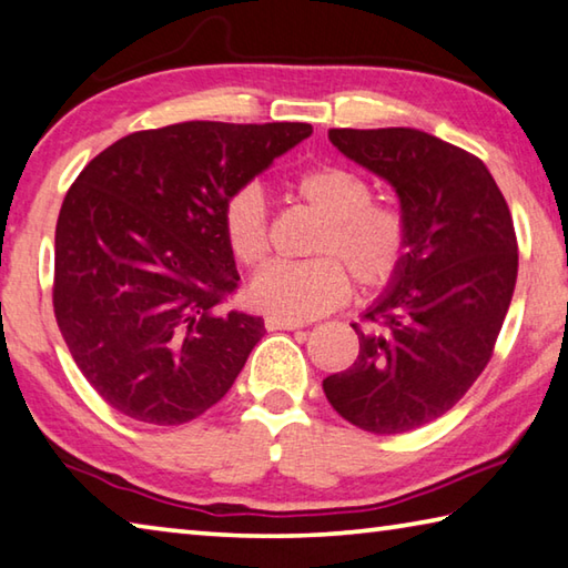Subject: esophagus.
Here are the masks:
<instances>
[{"label":"esophagus","mask_w":568,"mask_h":568,"mask_svg":"<svg viewBox=\"0 0 568 568\" xmlns=\"http://www.w3.org/2000/svg\"><path fill=\"white\" fill-rule=\"evenodd\" d=\"M264 326H266V332H282V329H286V332H292V329H300V326H304L302 322H294V320H282V316H266L264 320Z\"/></svg>","instance_id":"1"}]
</instances>
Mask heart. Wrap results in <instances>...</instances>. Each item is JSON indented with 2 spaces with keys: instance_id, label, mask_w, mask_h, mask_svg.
Masks as SVG:
<instances>
[{
  "instance_id": "obj_1",
  "label": "heart",
  "mask_w": 568,
  "mask_h": 568,
  "mask_svg": "<svg viewBox=\"0 0 568 568\" xmlns=\"http://www.w3.org/2000/svg\"><path fill=\"white\" fill-rule=\"evenodd\" d=\"M296 194L324 216L304 262H274L248 284V302L282 320H314L349 300L352 278L362 292H379L402 274L412 254V219L399 204L376 202L374 186L349 166L326 164L296 176ZM224 239L242 266H258L268 254V206L256 184L226 199Z\"/></svg>"
}]
</instances>
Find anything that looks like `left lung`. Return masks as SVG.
Instances as JSON below:
<instances>
[{"instance_id":"left-lung-1","label":"left lung","mask_w":568,"mask_h":568,"mask_svg":"<svg viewBox=\"0 0 568 568\" xmlns=\"http://www.w3.org/2000/svg\"><path fill=\"white\" fill-rule=\"evenodd\" d=\"M332 144L384 176L412 219L402 274L364 314L354 366L324 379L346 422L406 434L439 419L489 364L509 312L519 244L479 156L419 129H329Z\"/></svg>"}]
</instances>
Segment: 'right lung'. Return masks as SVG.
<instances>
[{
	"mask_svg": "<svg viewBox=\"0 0 568 568\" xmlns=\"http://www.w3.org/2000/svg\"><path fill=\"white\" fill-rule=\"evenodd\" d=\"M312 124L182 122L122 136L59 209L54 316L84 379L114 412L176 426L232 389L264 336L226 310L236 292L222 212Z\"/></svg>",
	"mask_w": 568,
	"mask_h": 568,
	"instance_id": "obj_1",
	"label": "right lung"
}]
</instances>
